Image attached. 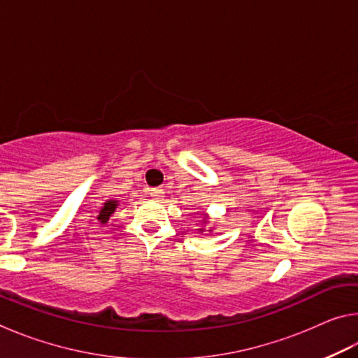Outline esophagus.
<instances>
[{
    "label": "esophagus",
    "mask_w": 358,
    "mask_h": 358,
    "mask_svg": "<svg viewBox=\"0 0 358 358\" xmlns=\"http://www.w3.org/2000/svg\"><path fill=\"white\" fill-rule=\"evenodd\" d=\"M148 192L153 199H161L162 194H164V189H162V187H151V189H148Z\"/></svg>",
    "instance_id": "34e87169"
}]
</instances>
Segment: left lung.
<instances>
[{
	"instance_id": "left-lung-1",
	"label": "left lung",
	"mask_w": 358,
	"mask_h": 358,
	"mask_svg": "<svg viewBox=\"0 0 358 358\" xmlns=\"http://www.w3.org/2000/svg\"><path fill=\"white\" fill-rule=\"evenodd\" d=\"M199 230H203V229H199Z\"/></svg>"
}]
</instances>
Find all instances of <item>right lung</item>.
I'll use <instances>...</instances> for the list:
<instances>
[{"instance_id":"1","label":"right lung","mask_w":358,"mask_h":358,"mask_svg":"<svg viewBox=\"0 0 358 358\" xmlns=\"http://www.w3.org/2000/svg\"><path fill=\"white\" fill-rule=\"evenodd\" d=\"M117 207H118V201H107V202L104 203V207L101 208L99 215H98L99 222L106 224V222L108 221V217H110V216L113 215V211L117 210Z\"/></svg>"}]
</instances>
